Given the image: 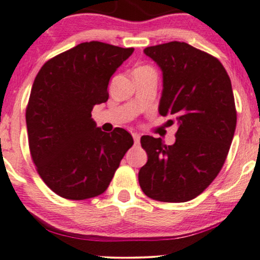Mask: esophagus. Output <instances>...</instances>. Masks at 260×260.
Returning a JSON list of instances; mask_svg holds the SVG:
<instances>
[{"label":"esophagus","instance_id":"34e87169","mask_svg":"<svg viewBox=\"0 0 260 260\" xmlns=\"http://www.w3.org/2000/svg\"><path fill=\"white\" fill-rule=\"evenodd\" d=\"M132 137H133L134 142H136V143H139V140H140V134H139V133L133 132V133H132Z\"/></svg>","mask_w":260,"mask_h":260}]
</instances>
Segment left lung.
<instances>
[{
    "label": "left lung",
    "instance_id": "obj_1",
    "mask_svg": "<svg viewBox=\"0 0 260 260\" xmlns=\"http://www.w3.org/2000/svg\"><path fill=\"white\" fill-rule=\"evenodd\" d=\"M144 53L162 72L159 113L171 116L178 129L172 145L142 137L148 161L139 170L140 188L155 201L188 202L215 180L229 154L237 122L231 80L219 59L186 43L145 47Z\"/></svg>",
    "mask_w": 260,
    "mask_h": 260
}]
</instances>
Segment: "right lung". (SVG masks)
<instances>
[{
	"instance_id": "1",
	"label": "right lung",
	"mask_w": 260,
	"mask_h": 260,
	"mask_svg": "<svg viewBox=\"0 0 260 260\" xmlns=\"http://www.w3.org/2000/svg\"><path fill=\"white\" fill-rule=\"evenodd\" d=\"M133 47L90 41L49 59L32 84L25 111L29 149L38 174L56 194L72 201L109 187L133 138L123 128L105 133L91 118L109 99L110 78Z\"/></svg>"
}]
</instances>
